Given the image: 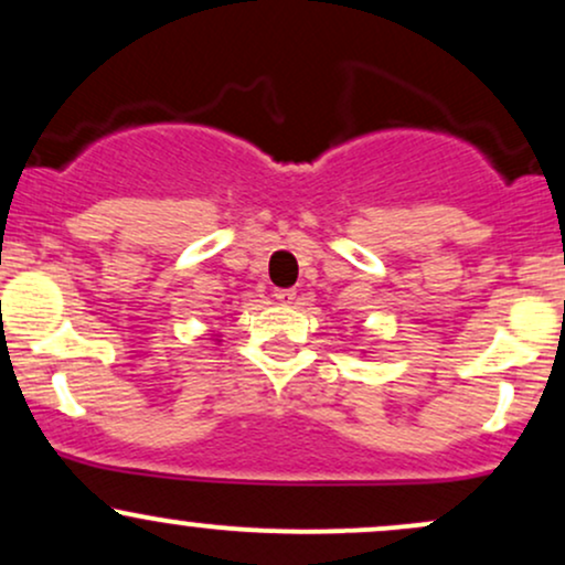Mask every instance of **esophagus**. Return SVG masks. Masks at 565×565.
Instances as JSON below:
<instances>
[{"label": "esophagus", "instance_id": "obj_1", "mask_svg": "<svg viewBox=\"0 0 565 565\" xmlns=\"http://www.w3.org/2000/svg\"><path fill=\"white\" fill-rule=\"evenodd\" d=\"M295 295H297L295 289H274V297H276L278 302H284V305H289L291 300H295Z\"/></svg>", "mask_w": 565, "mask_h": 565}]
</instances>
